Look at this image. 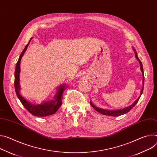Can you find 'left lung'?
<instances>
[{
  "mask_svg": "<svg viewBox=\"0 0 157 157\" xmlns=\"http://www.w3.org/2000/svg\"><path fill=\"white\" fill-rule=\"evenodd\" d=\"M133 51L135 53V58L137 59V60L139 61V63H140V69H141V71L142 72V75H143V88H142L141 89V93H140V97L136 99V100L130 106H128V107H126L123 109H116V110H109V109H101V108H99L96 106H94L91 101H90V105L91 106L95 109L98 112L100 113L101 114H103V115H107V116H111V117H118V116H121L122 115H124V114H126V113H128V111H130L135 106V105L138 103L139 99L142 94V93H143V91H144V69H143V65H142V63L141 62V61L139 59L138 57V55H137V53H136V51L135 50V49H134V48H133Z\"/></svg>",
  "mask_w": 157,
  "mask_h": 157,
  "instance_id": "1",
  "label": "left lung"
}]
</instances>
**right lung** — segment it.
Listing matches in <instances>:
<instances>
[{"label": "right lung", "mask_w": 157, "mask_h": 157, "mask_svg": "<svg viewBox=\"0 0 157 157\" xmlns=\"http://www.w3.org/2000/svg\"><path fill=\"white\" fill-rule=\"evenodd\" d=\"M32 39V38H31ZM31 40H29V43H28L22 53L21 54L19 58L18 59V61L16 64V70H15V79H14V86H15V90L17 94V98L22 104V105L24 106V108L29 111L33 115L36 117H46L49 115H51L52 114H54L58 109L59 108V107L61 106L62 104V94L65 91L66 88H67L65 84L61 85L58 89V91H57L56 95L53 98V99L48 101H46L42 103L41 104H35L33 103L24 98L20 93V79H19V75L21 72V68H20V64L21 61L22 59V57L23 56L24 52H25L28 45H29Z\"/></svg>", "instance_id": "obj_1"}]
</instances>
